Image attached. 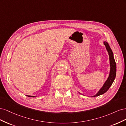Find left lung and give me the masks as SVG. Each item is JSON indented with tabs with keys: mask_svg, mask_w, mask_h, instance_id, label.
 Returning <instances> with one entry per match:
<instances>
[{
	"mask_svg": "<svg viewBox=\"0 0 126 126\" xmlns=\"http://www.w3.org/2000/svg\"><path fill=\"white\" fill-rule=\"evenodd\" d=\"M103 44L105 46L106 50L107 51L108 55L109 56V64H110V71L109 76L106 80V81L104 82V85L101 87V88L98 90V92L96 94H94V96H91V97H97L98 96H100L102 94H105L106 92L108 91V90L109 89L112 84V83L116 78V63L115 62V59H114L113 57V54L112 52V51L111 49L110 48L108 43L107 41H104ZM79 94H81L78 92Z\"/></svg>",
	"mask_w": 126,
	"mask_h": 126,
	"instance_id": "obj_1",
	"label": "left lung"
}]
</instances>
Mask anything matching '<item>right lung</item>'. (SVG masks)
<instances>
[{
  "label": "right lung",
  "instance_id": "add662e5",
  "mask_svg": "<svg viewBox=\"0 0 126 126\" xmlns=\"http://www.w3.org/2000/svg\"><path fill=\"white\" fill-rule=\"evenodd\" d=\"M27 96H28L29 97H36L35 96H28V95H27Z\"/></svg>",
  "mask_w": 126,
  "mask_h": 126
}]
</instances>
